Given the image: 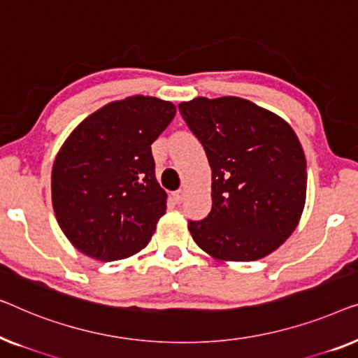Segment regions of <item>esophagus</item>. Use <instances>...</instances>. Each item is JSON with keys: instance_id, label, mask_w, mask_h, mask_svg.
Segmentation results:
<instances>
[{"instance_id": "esophagus-1", "label": "esophagus", "mask_w": 358, "mask_h": 358, "mask_svg": "<svg viewBox=\"0 0 358 358\" xmlns=\"http://www.w3.org/2000/svg\"><path fill=\"white\" fill-rule=\"evenodd\" d=\"M183 198H185V191L183 189H178V191H175L173 193V199H175V203H181V201H183Z\"/></svg>"}]
</instances>
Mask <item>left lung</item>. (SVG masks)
<instances>
[{
	"label": "left lung",
	"instance_id": "8db88e82",
	"mask_svg": "<svg viewBox=\"0 0 358 358\" xmlns=\"http://www.w3.org/2000/svg\"><path fill=\"white\" fill-rule=\"evenodd\" d=\"M178 110L213 170V208L188 220L193 240L225 261L273 253L295 230L306 198V160L294 129L238 97H198Z\"/></svg>",
	"mask_w": 358,
	"mask_h": 358
}]
</instances>
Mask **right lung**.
Segmentation results:
<instances>
[{
    "label": "right lung",
    "mask_w": 358,
    "mask_h": 358,
    "mask_svg": "<svg viewBox=\"0 0 358 358\" xmlns=\"http://www.w3.org/2000/svg\"><path fill=\"white\" fill-rule=\"evenodd\" d=\"M173 103L134 95L84 120L53 164L52 199L59 227L84 255L117 261L152 238L167 209L150 144L169 127Z\"/></svg>",
    "instance_id": "1"
}]
</instances>
